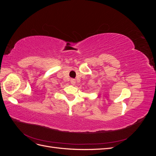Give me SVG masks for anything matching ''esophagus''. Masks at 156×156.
Wrapping results in <instances>:
<instances>
[{
	"label": "esophagus",
	"instance_id": "obj_1",
	"mask_svg": "<svg viewBox=\"0 0 156 156\" xmlns=\"http://www.w3.org/2000/svg\"><path fill=\"white\" fill-rule=\"evenodd\" d=\"M70 82H71V83H72V84H75V83H76V81H75V79H72L70 80Z\"/></svg>",
	"mask_w": 156,
	"mask_h": 156
}]
</instances>
